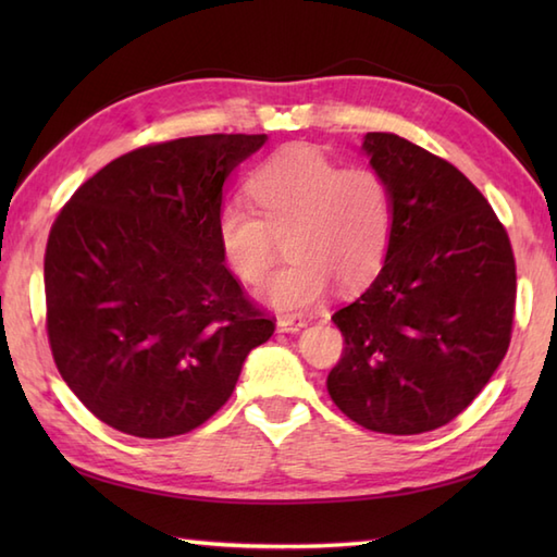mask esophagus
I'll list each match as a JSON object with an SVG mask.
<instances>
[{
    "mask_svg": "<svg viewBox=\"0 0 557 557\" xmlns=\"http://www.w3.org/2000/svg\"><path fill=\"white\" fill-rule=\"evenodd\" d=\"M306 325H309V321L301 315H282L277 321V330H282V333H299Z\"/></svg>",
    "mask_w": 557,
    "mask_h": 557,
    "instance_id": "34e87169",
    "label": "esophagus"
}]
</instances>
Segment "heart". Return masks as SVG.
<instances>
[{
  "label": "heart",
  "instance_id": "1",
  "mask_svg": "<svg viewBox=\"0 0 557 557\" xmlns=\"http://www.w3.org/2000/svg\"><path fill=\"white\" fill-rule=\"evenodd\" d=\"M253 206L230 200L215 218L224 263L246 285L275 265L282 242L292 256L260 297L277 311L321 301L330 280L359 289L383 268L395 227L393 188L373 164H339L313 146H287L248 176Z\"/></svg>",
  "mask_w": 557,
  "mask_h": 557
}]
</instances>
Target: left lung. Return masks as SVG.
Wrapping results in <instances>:
<instances>
[{
  "label": "left lung",
  "instance_id": "left-lung-1",
  "mask_svg": "<svg viewBox=\"0 0 557 557\" xmlns=\"http://www.w3.org/2000/svg\"><path fill=\"white\" fill-rule=\"evenodd\" d=\"M363 150L393 188L395 227L371 287L333 315L345 349L327 393L363 429L417 435L459 417L507 354L515 253L455 164L385 132Z\"/></svg>",
  "mask_w": 557,
  "mask_h": 557
}]
</instances>
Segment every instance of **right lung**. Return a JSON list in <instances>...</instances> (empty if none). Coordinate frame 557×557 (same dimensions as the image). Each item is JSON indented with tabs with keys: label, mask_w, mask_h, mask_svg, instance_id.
Masks as SVG:
<instances>
[{
	"label": "right lung",
	"mask_w": 557,
	"mask_h": 557,
	"mask_svg": "<svg viewBox=\"0 0 557 557\" xmlns=\"http://www.w3.org/2000/svg\"><path fill=\"white\" fill-rule=\"evenodd\" d=\"M265 134L140 146L83 182L45 248V327L64 383L136 437L198 429L275 333L215 239L222 184Z\"/></svg>",
	"instance_id": "add662e5"
}]
</instances>
